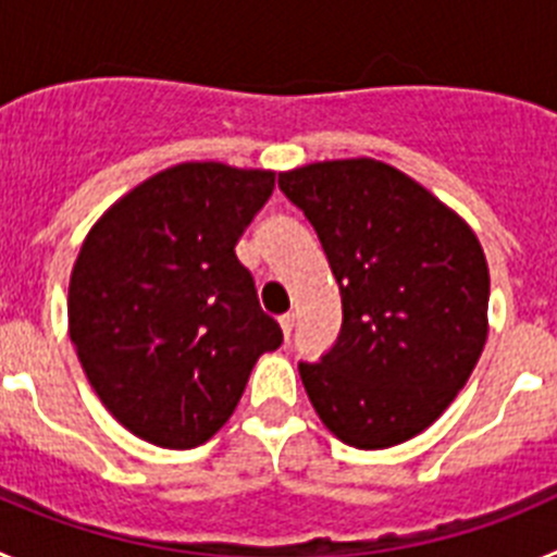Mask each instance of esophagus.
<instances>
[{"label":"esophagus","mask_w":557,"mask_h":557,"mask_svg":"<svg viewBox=\"0 0 557 557\" xmlns=\"http://www.w3.org/2000/svg\"><path fill=\"white\" fill-rule=\"evenodd\" d=\"M278 326H282L284 337L289 339V334H293V326H295V314H282V318H278Z\"/></svg>","instance_id":"esophagus-1"}]
</instances>
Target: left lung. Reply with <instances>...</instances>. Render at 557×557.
Masks as SVG:
<instances>
[{
	"label": "left lung",
	"instance_id": "8db88e82",
	"mask_svg": "<svg viewBox=\"0 0 557 557\" xmlns=\"http://www.w3.org/2000/svg\"><path fill=\"white\" fill-rule=\"evenodd\" d=\"M278 186L318 231L343 298L332 351L298 362L309 401L343 444H405L455 401L488 337L480 239L382 161L307 164Z\"/></svg>",
	"mask_w": 557,
	"mask_h": 557
}]
</instances>
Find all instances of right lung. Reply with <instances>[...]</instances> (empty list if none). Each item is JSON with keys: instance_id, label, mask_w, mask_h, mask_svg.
Wrapping results in <instances>:
<instances>
[{"instance_id": "right-lung-1", "label": "right lung", "mask_w": 557, "mask_h": 557, "mask_svg": "<svg viewBox=\"0 0 557 557\" xmlns=\"http://www.w3.org/2000/svg\"><path fill=\"white\" fill-rule=\"evenodd\" d=\"M275 172L170 166L88 231L69 278V337L102 405L164 449L206 444L243 398L256 359L282 346L236 243Z\"/></svg>"}]
</instances>
